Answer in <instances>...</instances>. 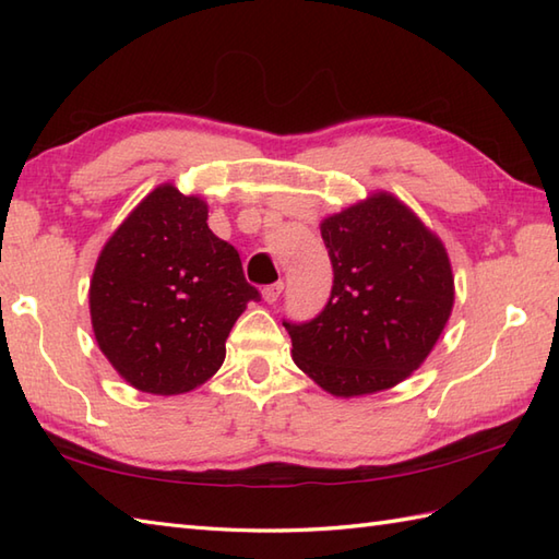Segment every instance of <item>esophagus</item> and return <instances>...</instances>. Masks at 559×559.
Instances as JSON below:
<instances>
[{"label": "esophagus", "instance_id": "34e87169", "mask_svg": "<svg viewBox=\"0 0 559 559\" xmlns=\"http://www.w3.org/2000/svg\"><path fill=\"white\" fill-rule=\"evenodd\" d=\"M281 293H283V281L271 283V286H266L264 290H261V295H264V300H266L269 305L276 302V300L281 298Z\"/></svg>", "mask_w": 559, "mask_h": 559}]
</instances>
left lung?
Masks as SVG:
<instances>
[{
	"mask_svg": "<svg viewBox=\"0 0 559 559\" xmlns=\"http://www.w3.org/2000/svg\"><path fill=\"white\" fill-rule=\"evenodd\" d=\"M334 283L324 310L283 319L293 360L334 396L403 382L432 350L454 305L442 242L389 194L322 223Z\"/></svg>",
	"mask_w": 559,
	"mask_h": 559,
	"instance_id": "left-lung-1",
	"label": "left lung"
}]
</instances>
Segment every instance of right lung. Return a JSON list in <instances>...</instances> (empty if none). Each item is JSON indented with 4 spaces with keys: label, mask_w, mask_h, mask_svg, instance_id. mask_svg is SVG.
I'll return each mask as SVG.
<instances>
[{
    "label": "right lung",
    "mask_w": 559,
    "mask_h": 559,
    "mask_svg": "<svg viewBox=\"0 0 559 559\" xmlns=\"http://www.w3.org/2000/svg\"><path fill=\"white\" fill-rule=\"evenodd\" d=\"M206 204L163 185L103 247L91 281L93 334L146 394H185L216 374L237 317L261 295L237 249L209 228Z\"/></svg>",
    "instance_id": "right-lung-1"
}]
</instances>
